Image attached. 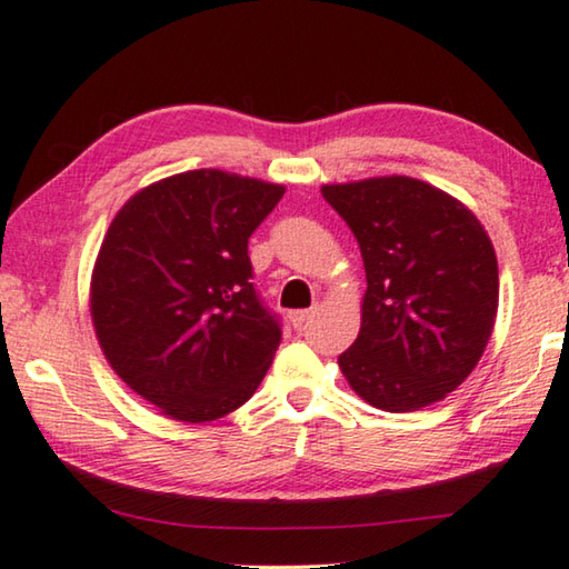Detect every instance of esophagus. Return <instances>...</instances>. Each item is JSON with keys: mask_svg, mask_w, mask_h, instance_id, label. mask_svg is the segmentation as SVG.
<instances>
[{"mask_svg": "<svg viewBox=\"0 0 569 569\" xmlns=\"http://www.w3.org/2000/svg\"><path fill=\"white\" fill-rule=\"evenodd\" d=\"M313 313H316L313 308H311V311H293V313H291V323L296 326V329H301V326H303L308 319H311Z\"/></svg>", "mask_w": 569, "mask_h": 569, "instance_id": "1", "label": "esophagus"}]
</instances>
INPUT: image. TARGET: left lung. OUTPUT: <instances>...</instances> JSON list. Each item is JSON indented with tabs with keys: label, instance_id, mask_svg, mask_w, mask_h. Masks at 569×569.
Instances as JSON below:
<instances>
[{
	"label": "left lung",
	"instance_id": "left-lung-1",
	"mask_svg": "<svg viewBox=\"0 0 569 569\" xmlns=\"http://www.w3.org/2000/svg\"><path fill=\"white\" fill-rule=\"evenodd\" d=\"M359 240L361 329L339 366L371 407L403 413L465 381L495 331L499 271L477 216L449 192L407 176L323 186Z\"/></svg>",
	"mask_w": 569,
	"mask_h": 569
}]
</instances>
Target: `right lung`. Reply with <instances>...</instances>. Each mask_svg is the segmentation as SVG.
I'll return each instance as SVG.
<instances>
[{
	"label": "right lung",
	"mask_w": 569,
	"mask_h": 569,
	"mask_svg": "<svg viewBox=\"0 0 569 569\" xmlns=\"http://www.w3.org/2000/svg\"><path fill=\"white\" fill-rule=\"evenodd\" d=\"M286 188L203 168L142 188L112 218L90 278L104 359L160 413L216 421L253 397L281 326L250 283L248 238Z\"/></svg>",
	"instance_id": "right-lung-1"
}]
</instances>
